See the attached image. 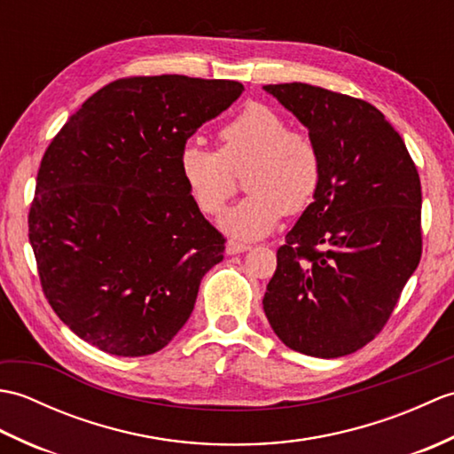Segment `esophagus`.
Returning a JSON list of instances; mask_svg holds the SVG:
<instances>
[{
    "mask_svg": "<svg viewBox=\"0 0 454 454\" xmlns=\"http://www.w3.org/2000/svg\"><path fill=\"white\" fill-rule=\"evenodd\" d=\"M249 246L246 244H239V242H234V239H230V242L226 244V254L228 255H236V254H244L247 252Z\"/></svg>",
    "mask_w": 454,
    "mask_h": 454,
    "instance_id": "obj_1",
    "label": "esophagus"
}]
</instances>
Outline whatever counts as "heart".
<instances>
[{
  "label": "heart",
  "instance_id": "obj_1",
  "mask_svg": "<svg viewBox=\"0 0 454 454\" xmlns=\"http://www.w3.org/2000/svg\"><path fill=\"white\" fill-rule=\"evenodd\" d=\"M218 140V152L185 144L179 176L195 205L205 215H218L236 191L230 169L247 166L242 183L249 195L222 216L224 232L263 238L285 212L296 215L310 205L320 185V153L306 134L288 130L281 114L265 105H247L220 129Z\"/></svg>",
  "mask_w": 454,
  "mask_h": 454
}]
</instances>
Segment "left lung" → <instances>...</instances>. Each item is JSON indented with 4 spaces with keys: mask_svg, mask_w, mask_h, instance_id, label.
Wrapping results in <instances>:
<instances>
[{
    "mask_svg": "<svg viewBox=\"0 0 454 454\" xmlns=\"http://www.w3.org/2000/svg\"><path fill=\"white\" fill-rule=\"evenodd\" d=\"M320 153L314 200L277 252L263 310L291 349L335 359L374 340L421 257V183L371 103L308 83L265 85Z\"/></svg>",
    "mask_w": 454,
    "mask_h": 454,
    "instance_id": "1",
    "label": "left lung"
}]
</instances>
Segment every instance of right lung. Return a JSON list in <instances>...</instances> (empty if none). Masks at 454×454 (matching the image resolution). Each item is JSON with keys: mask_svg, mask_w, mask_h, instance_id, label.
Returning a JSON list of instances; mask_svg holds the SVG:
<instances>
[{"mask_svg": "<svg viewBox=\"0 0 454 454\" xmlns=\"http://www.w3.org/2000/svg\"><path fill=\"white\" fill-rule=\"evenodd\" d=\"M244 91L228 80L148 75L93 93L44 152L28 212L43 291L101 351L163 349L224 257L179 176V153Z\"/></svg>", "mask_w": 454, "mask_h": 454, "instance_id": "add662e5", "label": "right lung"}]
</instances>
